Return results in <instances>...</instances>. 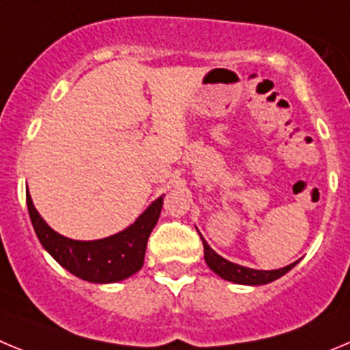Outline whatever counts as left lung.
Wrapping results in <instances>:
<instances>
[{
  "label": "left lung",
  "mask_w": 350,
  "mask_h": 350,
  "mask_svg": "<svg viewBox=\"0 0 350 350\" xmlns=\"http://www.w3.org/2000/svg\"><path fill=\"white\" fill-rule=\"evenodd\" d=\"M204 244V258H206V263L209 265V269L213 270L214 273H218L221 279L230 282H235V284H247V286H261V284H269V282L275 281L279 277L284 275L286 272L297 265L298 261L291 263V265L284 267V269H277V270H254L247 269V267L237 265V263H232V261L225 260L223 256H219L216 251L211 250V245L207 244L202 239Z\"/></svg>",
  "instance_id": "obj_1"
}]
</instances>
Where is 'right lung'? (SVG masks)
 Listing matches in <instances>:
<instances>
[{"mask_svg": "<svg viewBox=\"0 0 350 350\" xmlns=\"http://www.w3.org/2000/svg\"><path fill=\"white\" fill-rule=\"evenodd\" d=\"M26 202L38 239L59 265L83 281L109 284L124 281L141 270L148 237L159 221L163 197L157 198L129 228L99 241H73L57 234L40 216L29 191Z\"/></svg>", "mask_w": 350, "mask_h": 350, "instance_id": "1", "label": "right lung"}]
</instances>
